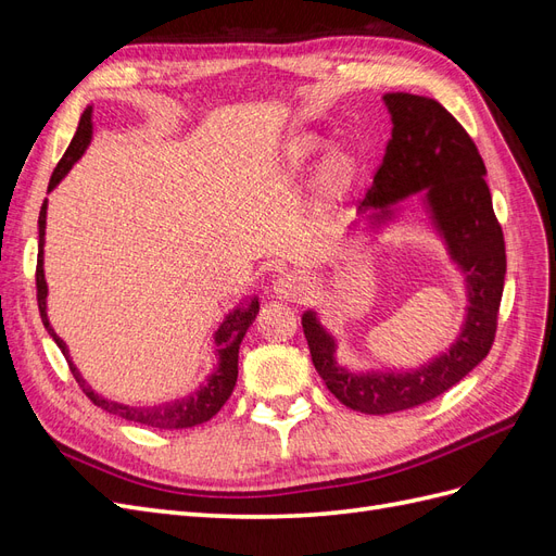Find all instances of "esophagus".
<instances>
[{
  "mask_svg": "<svg viewBox=\"0 0 556 556\" xmlns=\"http://www.w3.org/2000/svg\"><path fill=\"white\" fill-rule=\"evenodd\" d=\"M306 290H308V278L301 276V274H282L274 280V294L278 299L294 301Z\"/></svg>",
  "mask_w": 556,
  "mask_h": 556,
  "instance_id": "obj_1",
  "label": "esophagus"
}]
</instances>
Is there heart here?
Instances as JSON below:
<instances>
[{
  "instance_id": "1",
  "label": "heart",
  "mask_w": 556,
  "mask_h": 556,
  "mask_svg": "<svg viewBox=\"0 0 556 556\" xmlns=\"http://www.w3.org/2000/svg\"><path fill=\"white\" fill-rule=\"evenodd\" d=\"M323 146L313 134H299L292 137L282 148L280 155V172L285 178H294L311 164L313 155ZM357 180V162L348 153H331L323 160L317 169L315 190L319 197V206L325 211L339 206L341 201L348 197V192L355 188Z\"/></svg>"
}]
</instances>
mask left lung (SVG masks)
Here are the masks:
<instances>
[{"label": "left lung", "instance_id": "1", "mask_svg": "<svg viewBox=\"0 0 556 556\" xmlns=\"http://www.w3.org/2000/svg\"><path fill=\"white\" fill-rule=\"evenodd\" d=\"M382 102L392 117V139L350 229L378 233L419 197L431 229L445 243L466 288V315L457 339L415 368L352 371L336 359L339 341L311 308L301 315L311 357L327 390L343 406L366 415L399 413L447 392L486 357L496 333L506 278V243L486 188L484 162L473 139L429 97L390 92Z\"/></svg>", "mask_w": 556, "mask_h": 556}]
</instances>
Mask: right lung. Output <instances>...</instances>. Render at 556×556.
<instances>
[{"label":"right lung","mask_w":556,"mask_h":556,"mask_svg":"<svg viewBox=\"0 0 556 556\" xmlns=\"http://www.w3.org/2000/svg\"><path fill=\"white\" fill-rule=\"evenodd\" d=\"M92 141V106H88L80 115L78 129L74 134V139L66 148L64 157L60 160V164L55 166L53 176H50L48 182V192H53L60 180L72 172V166L83 157L88 146ZM46 211H48V199H43L41 204V213H39V257H37V299H39V313H41V323L48 329L50 339L58 343V348L62 350V355L70 362L72 374L76 378V382L80 384V390L86 392V396L99 406L102 410L117 415L123 419H129V422H139L146 427H155V429H190L197 425H204L213 415H217L227 399L231 396L233 387H237V378H239V348L243 336L248 331V327L255 323V317L260 313V299L250 296L243 304H239L233 311H229L225 315V319L217 329L213 331V343H215V357L217 364L213 366V371L208 374V378L204 382H199V387L194 392L178 396V399H169L162 403H148V406H129V403H121L106 399L99 392H94L90 382L80 376V371L76 368L70 348L55 333L53 325L48 319V282H46V274H43V245H46Z\"/></svg>","instance_id":"obj_1"}]
</instances>
